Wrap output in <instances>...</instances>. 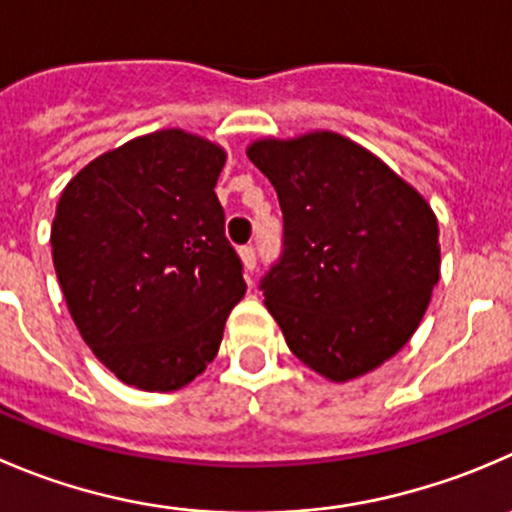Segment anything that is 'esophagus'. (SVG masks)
I'll list each match as a JSON object with an SVG mask.
<instances>
[{
    "mask_svg": "<svg viewBox=\"0 0 512 512\" xmlns=\"http://www.w3.org/2000/svg\"><path fill=\"white\" fill-rule=\"evenodd\" d=\"M240 260H242V267H245L247 272L255 270V267H257L255 247H240Z\"/></svg>",
    "mask_w": 512,
    "mask_h": 512,
    "instance_id": "esophagus-1",
    "label": "esophagus"
}]
</instances>
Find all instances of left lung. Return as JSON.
Segmentation results:
<instances>
[{"instance_id": "8db88e82", "label": "left lung", "mask_w": 512, "mask_h": 512, "mask_svg": "<svg viewBox=\"0 0 512 512\" xmlns=\"http://www.w3.org/2000/svg\"><path fill=\"white\" fill-rule=\"evenodd\" d=\"M285 217L265 307L300 362L330 382L367 375L413 337L440 280L438 217L357 142L315 130L247 147Z\"/></svg>"}]
</instances>
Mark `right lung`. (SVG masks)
<instances>
[{"label":"right lung","mask_w":512,"mask_h":512,"mask_svg":"<svg viewBox=\"0 0 512 512\" xmlns=\"http://www.w3.org/2000/svg\"><path fill=\"white\" fill-rule=\"evenodd\" d=\"M225 162L205 137L157 130L94 157L59 195L49 242L64 302L124 385L185 388L245 297L215 195Z\"/></svg>","instance_id":"1"}]
</instances>
